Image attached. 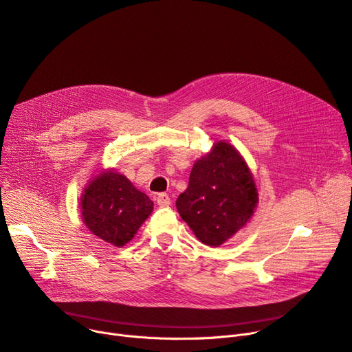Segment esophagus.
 <instances>
[{
  "label": "esophagus",
  "instance_id": "obj_1",
  "mask_svg": "<svg viewBox=\"0 0 352 352\" xmlns=\"http://www.w3.org/2000/svg\"><path fill=\"white\" fill-rule=\"evenodd\" d=\"M157 204H158L160 207H168V206L171 204V198H170V195H168V194H165V192L158 194V197H157Z\"/></svg>",
  "mask_w": 352,
  "mask_h": 352
}]
</instances>
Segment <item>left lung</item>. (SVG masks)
Returning a JSON list of instances; mask_svg holds the SVG:
<instances>
[{"instance_id":"left-lung-1","label":"left lung","mask_w":352,"mask_h":352,"mask_svg":"<svg viewBox=\"0 0 352 352\" xmlns=\"http://www.w3.org/2000/svg\"><path fill=\"white\" fill-rule=\"evenodd\" d=\"M258 204V190L248 164L228 141L214 142L194 162L188 188L175 206L202 244L219 247L243 230Z\"/></svg>"}]
</instances>
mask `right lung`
<instances>
[{
    "label": "right lung",
    "mask_w": 352,
    "mask_h": 352,
    "mask_svg": "<svg viewBox=\"0 0 352 352\" xmlns=\"http://www.w3.org/2000/svg\"><path fill=\"white\" fill-rule=\"evenodd\" d=\"M84 226L114 247L128 244L154 210V202L124 174L100 170L80 198Z\"/></svg>",
    "instance_id": "obj_1"
}]
</instances>
